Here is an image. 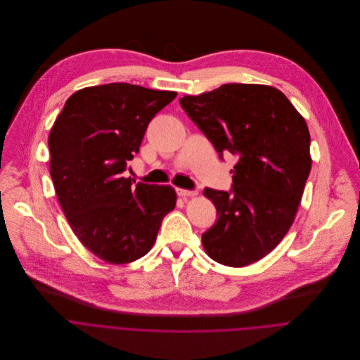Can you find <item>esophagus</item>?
<instances>
[{
    "label": "esophagus",
    "instance_id": "esophagus-1",
    "mask_svg": "<svg viewBox=\"0 0 360 360\" xmlns=\"http://www.w3.org/2000/svg\"><path fill=\"white\" fill-rule=\"evenodd\" d=\"M177 194L181 197H194L197 195V190H186V188H177Z\"/></svg>",
    "mask_w": 360,
    "mask_h": 360
}]
</instances>
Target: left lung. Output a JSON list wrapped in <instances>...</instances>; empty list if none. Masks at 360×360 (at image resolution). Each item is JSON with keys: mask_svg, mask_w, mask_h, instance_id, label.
I'll return each instance as SVG.
<instances>
[{"mask_svg": "<svg viewBox=\"0 0 360 360\" xmlns=\"http://www.w3.org/2000/svg\"><path fill=\"white\" fill-rule=\"evenodd\" d=\"M212 143L238 162L230 191L204 188L219 219L202 236L205 252L223 265L245 266L271 252L294 223L311 172V136L281 91L226 84L180 99Z\"/></svg>", "mask_w": 360, "mask_h": 360, "instance_id": "left-lung-1", "label": "left lung"}]
</instances>
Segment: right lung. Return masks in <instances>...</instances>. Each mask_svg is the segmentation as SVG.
Instances as JSON below:
<instances>
[{
    "label": "right lung",
    "mask_w": 360,
    "mask_h": 360,
    "mask_svg": "<svg viewBox=\"0 0 360 360\" xmlns=\"http://www.w3.org/2000/svg\"><path fill=\"white\" fill-rule=\"evenodd\" d=\"M177 96L130 84H106L72 95L48 146L51 177L79 241L109 264H127L153 247L176 207L170 186L124 177L150 120Z\"/></svg>",
    "instance_id": "add662e5"
}]
</instances>
